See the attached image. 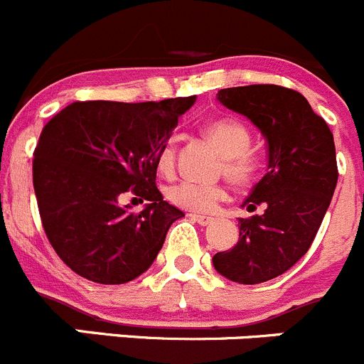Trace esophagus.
Here are the masks:
<instances>
[{"label":"esophagus","instance_id":"1","mask_svg":"<svg viewBox=\"0 0 364 364\" xmlns=\"http://www.w3.org/2000/svg\"><path fill=\"white\" fill-rule=\"evenodd\" d=\"M190 217H192L193 220H196L197 224H200V225H208V224H211V222H213V218H211V217H206V215H197V213H192V215H190Z\"/></svg>","mask_w":364,"mask_h":364}]
</instances>
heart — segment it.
<instances>
[{"label":"heart","instance_id":"heart-1","mask_svg":"<svg viewBox=\"0 0 364 364\" xmlns=\"http://www.w3.org/2000/svg\"><path fill=\"white\" fill-rule=\"evenodd\" d=\"M208 139L224 154V174L238 186L252 185L261 168V160L250 147V132L242 121L231 117L215 119L204 126ZM174 144L168 142L158 156V168L164 174L174 171ZM168 199L176 206L197 213H208L228 199V188L220 183L183 181L168 190Z\"/></svg>","mask_w":364,"mask_h":364}]
</instances>
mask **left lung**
<instances>
[{
    "label": "left lung",
    "mask_w": 364,
    "mask_h": 364,
    "mask_svg": "<svg viewBox=\"0 0 364 364\" xmlns=\"http://www.w3.org/2000/svg\"><path fill=\"white\" fill-rule=\"evenodd\" d=\"M217 100L259 129L267 174L242 204L264 211L238 218V242L215 254L213 267L229 281L259 284L284 274L311 247L338 183L334 139L308 100L290 88H222Z\"/></svg>",
    "instance_id": "8db88e82"
}]
</instances>
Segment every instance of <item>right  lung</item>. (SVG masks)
<instances>
[{
	"mask_svg": "<svg viewBox=\"0 0 364 364\" xmlns=\"http://www.w3.org/2000/svg\"><path fill=\"white\" fill-rule=\"evenodd\" d=\"M196 96L158 103H73L44 126L33 188L49 243L77 276L124 284L142 276L185 217L156 188L158 156ZM149 200L140 214L118 200Z\"/></svg>",
	"mask_w": 364,
	"mask_h": 364,
	"instance_id": "obj_1",
	"label": "right lung"
}]
</instances>
